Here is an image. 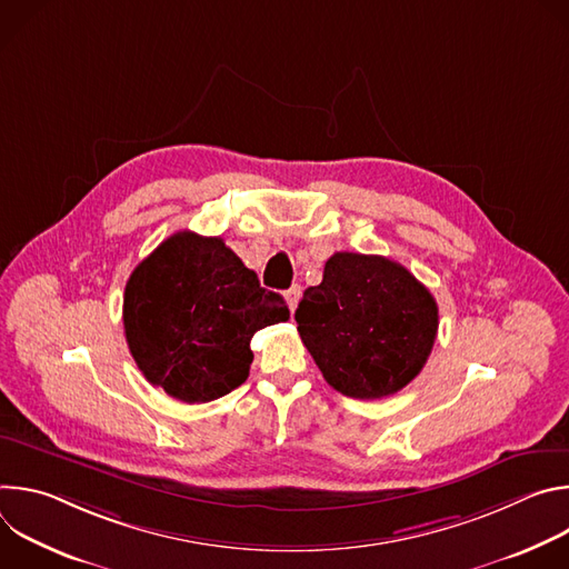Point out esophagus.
<instances>
[{"mask_svg":"<svg viewBox=\"0 0 569 569\" xmlns=\"http://www.w3.org/2000/svg\"><path fill=\"white\" fill-rule=\"evenodd\" d=\"M299 299H301V286H292V288L286 292V303H288V308H290L292 312H295Z\"/></svg>","mask_w":569,"mask_h":569,"instance_id":"34e87169","label":"esophagus"}]
</instances>
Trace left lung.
Returning a JSON list of instances; mask_svg holds the SVG:
<instances>
[{"instance_id": "1", "label": "left lung", "mask_w": 569, "mask_h": 569, "mask_svg": "<svg viewBox=\"0 0 569 569\" xmlns=\"http://www.w3.org/2000/svg\"><path fill=\"white\" fill-rule=\"evenodd\" d=\"M297 331L323 380L345 396L373 400L412 382L432 351L439 308L400 263L338 252L303 292Z\"/></svg>"}]
</instances>
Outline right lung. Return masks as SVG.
<instances>
[{
  "label": "right lung",
  "mask_w": 569,
  "mask_h": 569,
  "mask_svg": "<svg viewBox=\"0 0 569 569\" xmlns=\"http://www.w3.org/2000/svg\"><path fill=\"white\" fill-rule=\"evenodd\" d=\"M288 317L281 295L261 288L222 238L187 229L132 270L123 295L137 367L150 385L191 405L246 382L252 336Z\"/></svg>",
  "instance_id": "1"
}]
</instances>
